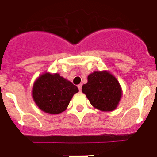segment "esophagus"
Masks as SVG:
<instances>
[{
  "label": "esophagus",
  "instance_id": "34e87169",
  "mask_svg": "<svg viewBox=\"0 0 157 157\" xmlns=\"http://www.w3.org/2000/svg\"><path fill=\"white\" fill-rule=\"evenodd\" d=\"M78 90H79V91H81V90H82V84L78 85Z\"/></svg>",
  "mask_w": 157,
  "mask_h": 157
}]
</instances>
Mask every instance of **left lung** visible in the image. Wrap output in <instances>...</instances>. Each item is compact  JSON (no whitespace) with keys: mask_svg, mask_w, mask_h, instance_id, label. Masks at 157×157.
I'll list each match as a JSON object with an SVG mask.
<instances>
[{"mask_svg":"<svg viewBox=\"0 0 157 157\" xmlns=\"http://www.w3.org/2000/svg\"><path fill=\"white\" fill-rule=\"evenodd\" d=\"M82 91L93 107L102 111L114 110L121 96L120 84L107 71H94L90 74L88 82L83 85Z\"/></svg>","mask_w":157,"mask_h":157,"instance_id":"obj_1","label":"left lung"}]
</instances>
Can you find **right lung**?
<instances>
[{
    "label": "right lung",
    "mask_w": 157,
    "mask_h": 157,
    "mask_svg": "<svg viewBox=\"0 0 157 157\" xmlns=\"http://www.w3.org/2000/svg\"><path fill=\"white\" fill-rule=\"evenodd\" d=\"M78 92L76 86L59 74L45 73L37 78L33 88V97L40 110L50 114L64 111Z\"/></svg>",
    "instance_id": "obj_1"
}]
</instances>
